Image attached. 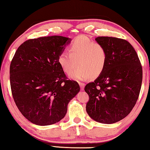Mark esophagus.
Segmentation results:
<instances>
[{
	"mask_svg": "<svg viewBox=\"0 0 150 150\" xmlns=\"http://www.w3.org/2000/svg\"><path fill=\"white\" fill-rule=\"evenodd\" d=\"M79 83L80 87H81V90H83V89H84V87H85V83H81V82H79Z\"/></svg>",
	"mask_w": 150,
	"mask_h": 150,
	"instance_id": "34e87169",
	"label": "esophagus"
}]
</instances>
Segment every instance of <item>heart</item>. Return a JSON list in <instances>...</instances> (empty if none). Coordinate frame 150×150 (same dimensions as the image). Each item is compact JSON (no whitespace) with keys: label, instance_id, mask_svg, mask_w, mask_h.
<instances>
[{"label":"heart","instance_id":"b5f03b06","mask_svg":"<svg viewBox=\"0 0 150 150\" xmlns=\"http://www.w3.org/2000/svg\"><path fill=\"white\" fill-rule=\"evenodd\" d=\"M69 52H62L58 62L64 72L69 75L78 63L79 67L70 77L77 81L87 78L96 79L104 71L108 63V52L100 43L94 42L88 37H76L69 47Z\"/></svg>","mask_w":150,"mask_h":150}]
</instances>
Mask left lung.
I'll return each mask as SVG.
<instances>
[{"label":"left lung","instance_id":"obj_1","mask_svg":"<svg viewBox=\"0 0 150 150\" xmlns=\"http://www.w3.org/2000/svg\"><path fill=\"white\" fill-rule=\"evenodd\" d=\"M108 52V63L103 73L85 87L89 95L88 115L105 124L126 117L137 103L141 88L143 69L134 48L129 42L115 37L95 38Z\"/></svg>","mask_w":150,"mask_h":150}]
</instances>
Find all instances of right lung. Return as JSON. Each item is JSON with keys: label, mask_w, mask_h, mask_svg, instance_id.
<instances>
[{"label": "right lung", "mask_w": 150, "mask_h": 150, "mask_svg": "<svg viewBox=\"0 0 150 150\" xmlns=\"http://www.w3.org/2000/svg\"><path fill=\"white\" fill-rule=\"evenodd\" d=\"M71 39L61 36L29 39L21 45L9 68L11 94L21 114L32 123L49 125L65 117L80 91L58 62Z\"/></svg>", "instance_id": "right-lung-1"}]
</instances>
